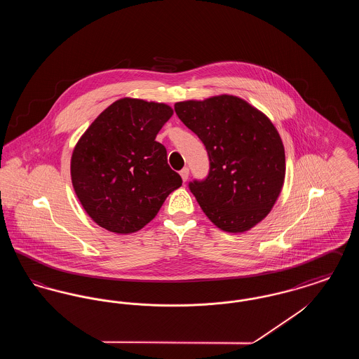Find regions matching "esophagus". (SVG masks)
Masks as SVG:
<instances>
[{
    "mask_svg": "<svg viewBox=\"0 0 359 359\" xmlns=\"http://www.w3.org/2000/svg\"><path fill=\"white\" fill-rule=\"evenodd\" d=\"M180 176H182L183 182H187L188 176H189V170H188L187 167H184V168L180 171Z\"/></svg>",
    "mask_w": 359,
    "mask_h": 359,
    "instance_id": "34e87169",
    "label": "esophagus"
}]
</instances>
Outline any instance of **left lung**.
Returning a JSON list of instances; mask_svg holds the SVG:
<instances>
[{
  "label": "left lung",
  "mask_w": 359,
  "mask_h": 359,
  "mask_svg": "<svg viewBox=\"0 0 359 359\" xmlns=\"http://www.w3.org/2000/svg\"><path fill=\"white\" fill-rule=\"evenodd\" d=\"M175 111L208 154L205 179L188 183L208 219L229 233L261 222L285 177L284 145L273 123L233 95L175 103Z\"/></svg>",
  "instance_id": "obj_1"
}]
</instances>
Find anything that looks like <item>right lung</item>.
I'll list each match as a JSON object with an SVG mask.
<instances>
[{
	"instance_id": "1",
	"label": "right lung",
	"mask_w": 359,
	"mask_h": 359,
	"mask_svg": "<svg viewBox=\"0 0 359 359\" xmlns=\"http://www.w3.org/2000/svg\"><path fill=\"white\" fill-rule=\"evenodd\" d=\"M172 114L168 104L123 98L103 110L78 141L71 157L72 186L103 229L135 233L182 186L165 147L154 141Z\"/></svg>"
}]
</instances>
